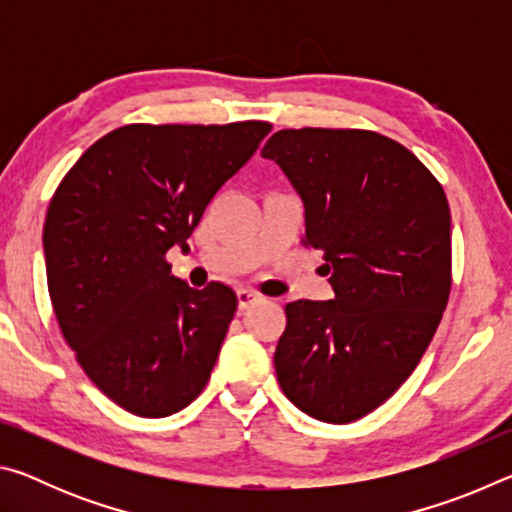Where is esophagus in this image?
<instances>
[{
	"instance_id": "34e87169",
	"label": "esophagus",
	"mask_w": 512,
	"mask_h": 512,
	"mask_svg": "<svg viewBox=\"0 0 512 512\" xmlns=\"http://www.w3.org/2000/svg\"><path fill=\"white\" fill-rule=\"evenodd\" d=\"M237 300H239V309H248L250 305H255V302L259 300V293L250 291V289H239Z\"/></svg>"
}]
</instances>
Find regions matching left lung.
I'll return each mask as SVG.
<instances>
[{
	"label": "left lung",
	"instance_id": "8db88e82",
	"mask_svg": "<svg viewBox=\"0 0 512 512\" xmlns=\"http://www.w3.org/2000/svg\"><path fill=\"white\" fill-rule=\"evenodd\" d=\"M305 207L332 300L287 305L275 348L284 395L320 422H354L418 366L452 289V214L431 171L372 131L287 128L262 149Z\"/></svg>",
	"mask_w": 512,
	"mask_h": 512
}]
</instances>
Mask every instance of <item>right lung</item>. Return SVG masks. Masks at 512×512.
Masks as SVG:
<instances>
[{
    "label": "right lung",
    "mask_w": 512,
    "mask_h": 512,
    "mask_svg": "<svg viewBox=\"0 0 512 512\" xmlns=\"http://www.w3.org/2000/svg\"><path fill=\"white\" fill-rule=\"evenodd\" d=\"M271 131L131 124L103 135L51 198L45 246L60 332L101 393L142 418H167L203 391L237 311L228 284L171 275L167 250Z\"/></svg>",
    "instance_id": "add662e5"
}]
</instances>
